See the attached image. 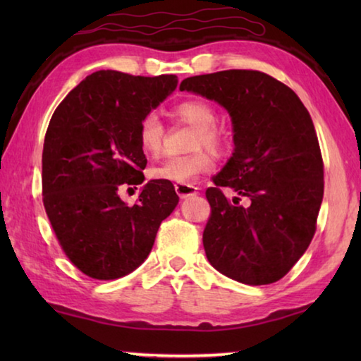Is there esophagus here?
<instances>
[{
  "mask_svg": "<svg viewBox=\"0 0 361 361\" xmlns=\"http://www.w3.org/2000/svg\"><path fill=\"white\" fill-rule=\"evenodd\" d=\"M197 189L199 188L194 186V185H175V191L181 199L189 197V195H195V194H197Z\"/></svg>",
  "mask_w": 361,
  "mask_h": 361,
  "instance_id": "1",
  "label": "esophagus"
}]
</instances>
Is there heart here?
<instances>
[{
    "mask_svg": "<svg viewBox=\"0 0 361 361\" xmlns=\"http://www.w3.org/2000/svg\"><path fill=\"white\" fill-rule=\"evenodd\" d=\"M172 116L194 127L191 145L189 148L194 149L192 154L173 156L164 159L157 166L149 170V176L154 180H164L175 183V185H191L200 175L210 172L213 159L209 151L200 148H209L212 152H221L228 145V135L221 126L216 124L215 109L200 99H189L176 105L172 109ZM138 145L145 154L157 156L162 149L166 129H164L161 119L154 113L143 116L138 126ZM198 151L195 152V149Z\"/></svg>",
    "mask_w": 361,
    "mask_h": 361,
    "instance_id": "heart-1",
    "label": "heart"
}]
</instances>
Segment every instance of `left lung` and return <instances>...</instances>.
<instances>
[{
    "label": "left lung",
    "instance_id": "8db88e82",
    "mask_svg": "<svg viewBox=\"0 0 361 361\" xmlns=\"http://www.w3.org/2000/svg\"><path fill=\"white\" fill-rule=\"evenodd\" d=\"M180 90L218 102L234 127L232 157L205 191L207 258L240 283L277 282L307 250L323 199V159L309 111L288 85L256 70L186 78ZM223 187L240 195L231 203Z\"/></svg>",
    "mask_w": 361,
    "mask_h": 361
}]
</instances>
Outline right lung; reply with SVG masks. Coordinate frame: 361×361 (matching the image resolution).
<instances>
[{"mask_svg":"<svg viewBox=\"0 0 361 361\" xmlns=\"http://www.w3.org/2000/svg\"><path fill=\"white\" fill-rule=\"evenodd\" d=\"M175 75L102 70L54 111L42 148V204L73 264L90 279L124 277L148 258L157 229L178 204L170 181L151 180L127 205L121 188L142 185L143 116L175 90Z\"/></svg>","mask_w":361,"mask_h":361,"instance_id":"1","label":"right lung"}]
</instances>
